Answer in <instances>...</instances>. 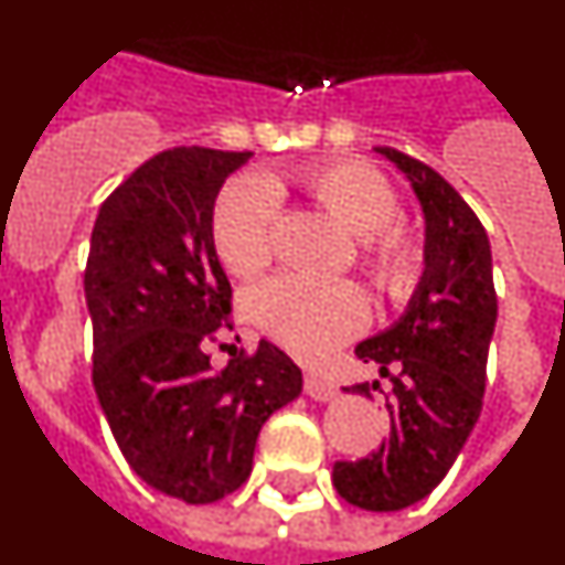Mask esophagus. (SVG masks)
Listing matches in <instances>:
<instances>
[{
    "label": "esophagus",
    "instance_id": "obj_1",
    "mask_svg": "<svg viewBox=\"0 0 565 565\" xmlns=\"http://www.w3.org/2000/svg\"><path fill=\"white\" fill-rule=\"evenodd\" d=\"M306 393L313 402H333L337 398V384L326 376H317V373H308L306 376Z\"/></svg>",
    "mask_w": 565,
    "mask_h": 565
}]
</instances>
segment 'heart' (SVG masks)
Here are the masks:
<instances>
[{
    "instance_id": "1",
    "label": "heart",
    "mask_w": 565,
    "mask_h": 565,
    "mask_svg": "<svg viewBox=\"0 0 565 565\" xmlns=\"http://www.w3.org/2000/svg\"><path fill=\"white\" fill-rule=\"evenodd\" d=\"M302 192L362 237V259L373 282L387 297L411 294L418 279V248L398 226V194L371 163L326 161L294 174ZM277 178L237 181L223 189L212 212V243L223 266L237 277H252L271 263L274 223L279 192ZM252 313L257 326L299 359L319 362L333 348L367 326V299L353 282L279 274L254 291Z\"/></svg>"
}]
</instances>
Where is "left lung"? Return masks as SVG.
<instances>
[{
    "label": "left lung",
    "mask_w": 565,
    "mask_h": 565,
    "mask_svg": "<svg viewBox=\"0 0 565 565\" xmlns=\"http://www.w3.org/2000/svg\"><path fill=\"white\" fill-rule=\"evenodd\" d=\"M376 152L407 174L422 203L424 274L398 322L356 344V356L393 384L391 433L367 458L333 463V487L359 509L398 512L444 481L481 416L498 297L489 237L461 194L411 154Z\"/></svg>",
    "instance_id": "left-lung-1"
}]
</instances>
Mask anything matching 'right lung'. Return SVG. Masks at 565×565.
Wrapping results in <instances>:
<instances>
[{
    "label": "right lung",
    "instance_id": "add662e5",
    "mask_svg": "<svg viewBox=\"0 0 565 565\" xmlns=\"http://www.w3.org/2000/svg\"><path fill=\"white\" fill-rule=\"evenodd\" d=\"M248 158L158 152L102 203L89 237L84 297L98 404L135 476L186 503L243 487L259 427L302 393V371L266 339L223 371L209 364V342L232 313L212 212Z\"/></svg>",
    "mask_w": 565,
    "mask_h": 565
}]
</instances>
